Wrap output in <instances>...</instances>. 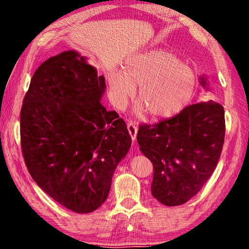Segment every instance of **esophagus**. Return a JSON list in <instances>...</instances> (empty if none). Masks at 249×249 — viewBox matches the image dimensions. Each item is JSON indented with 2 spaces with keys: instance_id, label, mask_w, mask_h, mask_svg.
I'll list each match as a JSON object with an SVG mask.
<instances>
[{
  "instance_id": "obj_1",
  "label": "esophagus",
  "mask_w": 249,
  "mask_h": 249,
  "mask_svg": "<svg viewBox=\"0 0 249 249\" xmlns=\"http://www.w3.org/2000/svg\"><path fill=\"white\" fill-rule=\"evenodd\" d=\"M127 128H128V132H129L130 137H132V140H133V141L136 140L137 132H138L137 126H135V124H133L132 122H130V123H128V124H127Z\"/></svg>"
}]
</instances>
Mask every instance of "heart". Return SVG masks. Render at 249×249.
I'll return each mask as SVG.
<instances>
[{"label": "heart", "instance_id": "b5f03b06", "mask_svg": "<svg viewBox=\"0 0 249 249\" xmlns=\"http://www.w3.org/2000/svg\"><path fill=\"white\" fill-rule=\"evenodd\" d=\"M109 94L119 108L128 104L136 89L134 102L153 119L176 114L190 102L197 87V78L190 67L170 52L150 50L133 57L124 71L108 74Z\"/></svg>", "mask_w": 249, "mask_h": 249}]
</instances>
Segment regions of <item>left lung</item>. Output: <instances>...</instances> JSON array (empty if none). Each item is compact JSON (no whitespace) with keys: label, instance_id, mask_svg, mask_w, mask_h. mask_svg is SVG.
Masks as SVG:
<instances>
[{"label":"left lung","instance_id":"1","mask_svg":"<svg viewBox=\"0 0 249 249\" xmlns=\"http://www.w3.org/2000/svg\"><path fill=\"white\" fill-rule=\"evenodd\" d=\"M200 80L209 90L206 78ZM224 135V108L214 101L189 105L158 124L141 125L137 142L153 162V196L176 206L196 196L215 169Z\"/></svg>","mask_w":249,"mask_h":249}]
</instances>
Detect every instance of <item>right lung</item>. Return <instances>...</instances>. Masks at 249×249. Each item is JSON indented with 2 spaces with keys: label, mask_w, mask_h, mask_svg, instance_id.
Returning <instances> with one entry per match:
<instances>
[{
  "label": "right lung",
  "mask_w": 249,
  "mask_h": 249,
  "mask_svg": "<svg viewBox=\"0 0 249 249\" xmlns=\"http://www.w3.org/2000/svg\"><path fill=\"white\" fill-rule=\"evenodd\" d=\"M103 75L75 50L50 57L34 73L20 111V144L34 181L75 213L93 212L132 144L125 122L101 99Z\"/></svg>",
  "instance_id": "add662e5"
}]
</instances>
